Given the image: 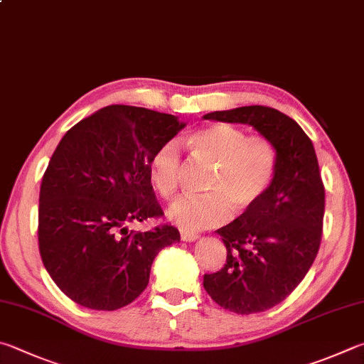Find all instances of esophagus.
Masks as SVG:
<instances>
[{
	"instance_id": "esophagus-1",
	"label": "esophagus",
	"mask_w": 364,
	"mask_h": 364,
	"mask_svg": "<svg viewBox=\"0 0 364 364\" xmlns=\"http://www.w3.org/2000/svg\"><path fill=\"white\" fill-rule=\"evenodd\" d=\"M199 234H196V232H189V230H181V240H184V242H194V240H197L199 239Z\"/></svg>"
}]
</instances>
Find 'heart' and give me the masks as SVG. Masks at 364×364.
Wrapping results in <instances>:
<instances>
[{
	"label": "heart",
	"mask_w": 364,
	"mask_h": 364,
	"mask_svg": "<svg viewBox=\"0 0 364 364\" xmlns=\"http://www.w3.org/2000/svg\"><path fill=\"white\" fill-rule=\"evenodd\" d=\"M188 144L199 159L213 165L205 183L207 194L181 196L168 208L170 220L188 230L226 223L230 207L237 213L255 208L269 193L279 168L275 144L262 135H248L230 124H213L193 132ZM181 148L176 140L164 141L149 159L154 188L165 199L180 184Z\"/></svg>",
	"instance_id": "b5f03b06"
}]
</instances>
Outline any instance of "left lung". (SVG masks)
<instances>
[{"mask_svg":"<svg viewBox=\"0 0 364 364\" xmlns=\"http://www.w3.org/2000/svg\"><path fill=\"white\" fill-rule=\"evenodd\" d=\"M203 119L248 124L279 153L275 180L264 199L216 230L228 250L224 267L203 275L205 291L218 306L239 315L264 312L294 291L318 253L325 186L314 144L294 119L261 105Z\"/></svg>","mask_w":364,"mask_h":364,"instance_id":"8db88e82","label":"left lung"}]
</instances>
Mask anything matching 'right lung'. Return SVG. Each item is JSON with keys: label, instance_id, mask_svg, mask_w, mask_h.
I'll return each mask as SVG.
<instances>
[{"label": "right lung", "instance_id": "obj_1", "mask_svg": "<svg viewBox=\"0 0 364 364\" xmlns=\"http://www.w3.org/2000/svg\"><path fill=\"white\" fill-rule=\"evenodd\" d=\"M176 116L111 105L63 135L39 189L38 243L46 270L79 306L116 310L148 287L157 253L180 242L173 226L127 224L161 218L149 159L184 127Z\"/></svg>", "mask_w": 364, "mask_h": 364}]
</instances>
